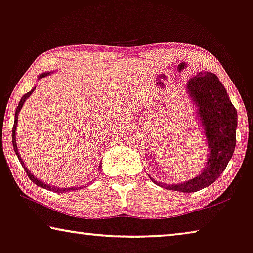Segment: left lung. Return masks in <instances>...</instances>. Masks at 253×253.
<instances>
[{
  "instance_id": "obj_1",
  "label": "left lung",
  "mask_w": 253,
  "mask_h": 253,
  "mask_svg": "<svg viewBox=\"0 0 253 253\" xmlns=\"http://www.w3.org/2000/svg\"><path fill=\"white\" fill-rule=\"evenodd\" d=\"M186 90L207 139L208 158L205 168L183 183L166 184L149 177L154 184L167 190L191 193L216 182L227 167L235 149L237 112L224 85L210 71H200L197 76L188 79Z\"/></svg>"
}]
</instances>
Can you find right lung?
<instances>
[{"label":"right lung","mask_w":253,"mask_h":253,"mask_svg":"<svg viewBox=\"0 0 253 253\" xmlns=\"http://www.w3.org/2000/svg\"><path fill=\"white\" fill-rule=\"evenodd\" d=\"M52 73H53V71H46V73L41 74L40 76L37 77V78L41 79V78H43V77H46V76H48V75H51ZM35 88H36V86H34V87H33L32 89H30L28 93H26L25 95L21 97V100L19 101L18 107H17V109H16V114H14V124H13V128H12V144H13L14 152H16L17 157H18V159H19V161H20V164H21L22 167H24L25 171H26V174H27V176L29 177V179L32 180V182H33L34 184H36L37 186H40V187H42V188H45V190H47V191L55 192V193H65V192L77 191V190H81V188H84V187H85L84 185H82V186H81V185H79V186H70V187H59V186H54V185H48V184H46L45 182H43V180H41V179H39V178H36L35 175L32 174V172L29 171V169H28L27 167H26L25 163H24V161H22V159H21L20 154H19V152H18L17 142H16V133H17V125H18V116H19V112H20V110H21V108L24 107V103L26 102V100H27L28 97H29L30 95H32L34 90H35ZM101 168H102V164L100 163V165H99V169H101Z\"/></svg>","instance_id":"obj_1"}]
</instances>
